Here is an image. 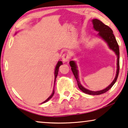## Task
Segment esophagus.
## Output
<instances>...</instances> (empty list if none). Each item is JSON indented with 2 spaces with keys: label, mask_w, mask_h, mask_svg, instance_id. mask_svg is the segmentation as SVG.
Here are the masks:
<instances>
[{
  "label": "esophagus",
  "mask_w": 128,
  "mask_h": 128,
  "mask_svg": "<svg viewBox=\"0 0 128 128\" xmlns=\"http://www.w3.org/2000/svg\"><path fill=\"white\" fill-rule=\"evenodd\" d=\"M70 56L68 53H64L62 56V59L64 61V62H66L69 60Z\"/></svg>",
  "instance_id": "1"
}]
</instances>
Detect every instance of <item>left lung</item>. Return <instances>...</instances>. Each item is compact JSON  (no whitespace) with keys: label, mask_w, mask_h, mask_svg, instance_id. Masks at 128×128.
Masks as SVG:
<instances>
[{"label":"left lung","mask_w":128,"mask_h":128,"mask_svg":"<svg viewBox=\"0 0 128 128\" xmlns=\"http://www.w3.org/2000/svg\"><path fill=\"white\" fill-rule=\"evenodd\" d=\"M92 22L94 30L99 32L98 36L107 43L110 48L114 50L117 55L116 74L114 80H113L111 84H110V86H108L106 88L104 89V90L97 91V92H94V91L87 90V89L85 88L84 87L82 86V85L80 83L79 79H78V70L77 69L78 67H77L76 63H75L74 61L72 60L70 61L69 64L70 66H71V69L72 70L73 74H74L75 78L77 80L78 87L80 88V90H81L84 93L90 94V95H100V94L105 93V92H108L113 86V85L115 83L117 78H118L119 72H120V50H119V46L118 43H117L116 38H115L114 35L113 34V31L111 28L104 24L102 22L98 20V19H93L92 20Z\"/></svg>","instance_id":"left-lung-1"}]
</instances>
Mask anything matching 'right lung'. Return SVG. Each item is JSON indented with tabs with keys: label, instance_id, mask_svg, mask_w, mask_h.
Segmentation results:
<instances>
[{
	"label": "right lung",
	"instance_id": "add662e5",
	"mask_svg": "<svg viewBox=\"0 0 128 128\" xmlns=\"http://www.w3.org/2000/svg\"><path fill=\"white\" fill-rule=\"evenodd\" d=\"M62 61H58V64H56V66L55 70V73H54V74H55V80H54V82H55V81H56V77L58 76V74L59 68V66H60V65H62ZM54 92H55V91H54V89L53 92H52V93L51 95H50V97H49L46 100H45V101H44L42 103H45V102H47V101H48V100H50L51 98L52 97H53V96H54Z\"/></svg>",
	"mask_w": 128,
	"mask_h": 128
}]
</instances>
